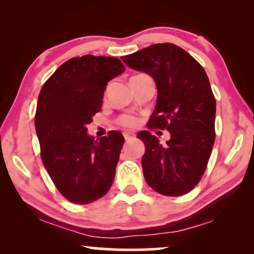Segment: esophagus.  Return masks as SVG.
Returning a JSON list of instances; mask_svg holds the SVG:
<instances>
[{
  "instance_id": "34e87169",
  "label": "esophagus",
  "mask_w": 254,
  "mask_h": 254,
  "mask_svg": "<svg viewBox=\"0 0 254 254\" xmlns=\"http://www.w3.org/2000/svg\"><path fill=\"white\" fill-rule=\"evenodd\" d=\"M124 137H125V140H126V142H129L131 140H134L135 134L134 133H129V131H125Z\"/></svg>"
}]
</instances>
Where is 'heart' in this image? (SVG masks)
<instances>
[{"label": "heart", "instance_id": "heart-1", "mask_svg": "<svg viewBox=\"0 0 254 254\" xmlns=\"http://www.w3.org/2000/svg\"><path fill=\"white\" fill-rule=\"evenodd\" d=\"M119 123L125 127H134L137 124V119L133 116H123L119 119Z\"/></svg>", "mask_w": 254, "mask_h": 254}]
</instances>
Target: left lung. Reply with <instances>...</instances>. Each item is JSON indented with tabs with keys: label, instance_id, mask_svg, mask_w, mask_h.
<instances>
[{
	"label": "left lung",
	"instance_id": "obj_1",
	"mask_svg": "<svg viewBox=\"0 0 254 254\" xmlns=\"http://www.w3.org/2000/svg\"><path fill=\"white\" fill-rule=\"evenodd\" d=\"M123 61L154 78L157 102L148 127L171 135L161 143L148 130L138 133L145 144V182L163 195H184L202 178L215 141L216 102L206 71L186 51L169 43L151 45Z\"/></svg>",
	"mask_w": 254,
	"mask_h": 254
}]
</instances>
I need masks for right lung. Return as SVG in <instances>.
Here are the masks:
<instances>
[{
    "mask_svg": "<svg viewBox=\"0 0 254 254\" xmlns=\"http://www.w3.org/2000/svg\"><path fill=\"white\" fill-rule=\"evenodd\" d=\"M119 59L84 55L59 67L41 89L34 118L45 169L62 195L86 204L109 192L125 138L89 135L107 83L123 74Z\"/></svg>",
    "mask_w": 254,
    "mask_h": 254,
    "instance_id": "right-lung-1",
    "label": "right lung"
}]
</instances>
